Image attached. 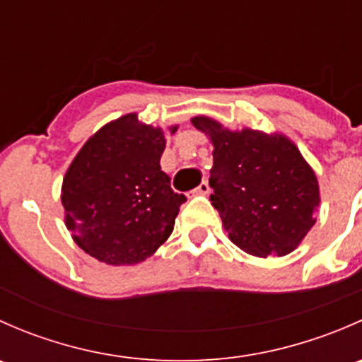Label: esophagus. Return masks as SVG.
Returning a JSON list of instances; mask_svg holds the SVG:
<instances>
[{
	"instance_id": "1",
	"label": "esophagus",
	"mask_w": 362,
	"mask_h": 362,
	"mask_svg": "<svg viewBox=\"0 0 362 362\" xmlns=\"http://www.w3.org/2000/svg\"><path fill=\"white\" fill-rule=\"evenodd\" d=\"M208 191H210V185H208L206 180H203L202 184L192 191V194H208Z\"/></svg>"
}]
</instances>
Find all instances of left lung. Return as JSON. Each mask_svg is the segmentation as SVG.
Instances as JSON below:
<instances>
[{"mask_svg":"<svg viewBox=\"0 0 362 362\" xmlns=\"http://www.w3.org/2000/svg\"><path fill=\"white\" fill-rule=\"evenodd\" d=\"M192 124L214 144L210 202L229 240L259 257L293 252L315 224L319 206L315 173L296 145L280 134L233 133L208 117Z\"/></svg>","mask_w":362,"mask_h":362,"instance_id":"1","label":"left lung"}]
</instances>
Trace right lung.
<instances>
[{"label": "right lung", "instance_id": "1", "mask_svg": "<svg viewBox=\"0 0 362 362\" xmlns=\"http://www.w3.org/2000/svg\"><path fill=\"white\" fill-rule=\"evenodd\" d=\"M164 147L163 131L140 124L134 113L83 145L61 194L66 226L83 252L107 264H136L166 242L187 198L160 170Z\"/></svg>", "mask_w": 362, "mask_h": 362}]
</instances>
